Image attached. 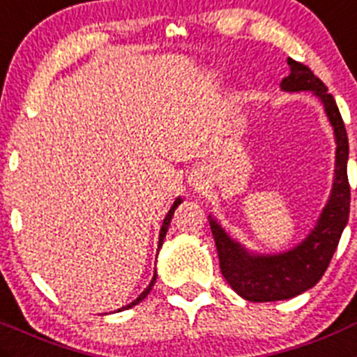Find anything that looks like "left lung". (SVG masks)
I'll use <instances>...</instances> for the list:
<instances>
[{
    "label": "left lung",
    "instance_id": "8db88e82",
    "mask_svg": "<svg viewBox=\"0 0 357 357\" xmlns=\"http://www.w3.org/2000/svg\"><path fill=\"white\" fill-rule=\"evenodd\" d=\"M287 64L291 66V73L280 82V87L291 93L312 91L324 103L326 114L337 137V169L331 198L322 210L315 229L301 245L286 254L249 256L224 233L212 217H208L222 277L236 294L257 303L294 298L321 280L337 250L351 208V185L347 178L349 138L337 101L307 64L291 57Z\"/></svg>",
    "mask_w": 357,
    "mask_h": 357
}]
</instances>
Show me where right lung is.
<instances>
[{"label": "right lung", "instance_id": "obj_1", "mask_svg": "<svg viewBox=\"0 0 357 357\" xmlns=\"http://www.w3.org/2000/svg\"><path fill=\"white\" fill-rule=\"evenodd\" d=\"M178 205H181V198H176V202H175V203H173V206H172V208H169L168 215H166V217H165V220H162V226H161V233H159V247H161V245H162V240H165V236H166V231H168V224H169V220H172V217H173V212H175V208H176V206H178ZM154 282H155V275H154V278H152V280H151V284H149V287H147V289H145V291H144V293H142V294H140V296H138V298H137V300H135V301H133V303H130V305H126V307H122V308H121V310H128V308H131V307H133V305L140 303V301H142V300H144V298H145V296H147V294H149V293H151V289H152V286H154Z\"/></svg>", "mask_w": 357, "mask_h": 357}]
</instances>
